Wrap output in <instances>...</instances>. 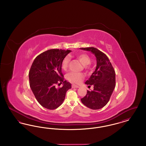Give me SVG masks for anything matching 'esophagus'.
Masks as SVG:
<instances>
[{
  "label": "esophagus",
  "instance_id": "1",
  "mask_svg": "<svg viewBox=\"0 0 146 146\" xmlns=\"http://www.w3.org/2000/svg\"><path fill=\"white\" fill-rule=\"evenodd\" d=\"M72 88H79V86L78 85L73 84V85H72Z\"/></svg>",
  "mask_w": 146,
  "mask_h": 146
}]
</instances>
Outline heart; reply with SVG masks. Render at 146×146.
Returning a JSON list of instances; mask_svg holds the SVG:
<instances>
[{
    "label": "heart",
    "mask_w": 146,
    "mask_h": 146,
    "mask_svg": "<svg viewBox=\"0 0 146 146\" xmlns=\"http://www.w3.org/2000/svg\"><path fill=\"white\" fill-rule=\"evenodd\" d=\"M77 58L84 66H86L90 63V58L86 54H80L77 56ZM70 61V57L69 56H66L64 58L61 64V67L63 70H67ZM84 78V76L83 74L80 72H70L67 76V78L69 81L76 84L80 83L83 80Z\"/></svg>",
    "instance_id": "1"
}]
</instances>
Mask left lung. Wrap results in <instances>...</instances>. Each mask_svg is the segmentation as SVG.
<instances>
[{
	"mask_svg": "<svg viewBox=\"0 0 146 146\" xmlns=\"http://www.w3.org/2000/svg\"><path fill=\"white\" fill-rule=\"evenodd\" d=\"M90 51L96 57V67L85 83L94 86L93 90H87L86 95L81 101L85 106L92 110L103 108L108 102L115 87V72L107 56L94 48H80Z\"/></svg>",
	"mask_w": 146,
	"mask_h": 146,
	"instance_id": "8db88e82",
	"label": "left lung"
}]
</instances>
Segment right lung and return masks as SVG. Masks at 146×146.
<instances>
[{
	"instance_id": "obj_1",
	"label": "right lung",
	"mask_w": 146,
	"mask_h": 146,
	"mask_svg": "<svg viewBox=\"0 0 146 146\" xmlns=\"http://www.w3.org/2000/svg\"><path fill=\"white\" fill-rule=\"evenodd\" d=\"M71 51L51 49L36 56L29 72V85L39 104L48 110H55L62 104L71 84L64 81L61 64ZM63 83L61 88L55 85Z\"/></svg>"
}]
</instances>
